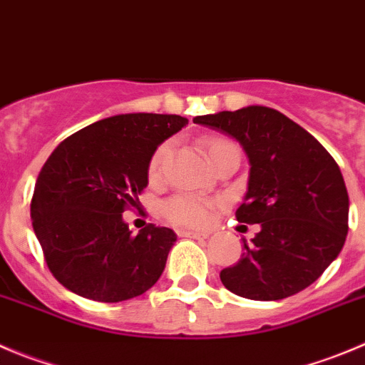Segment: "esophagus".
I'll use <instances>...</instances> for the list:
<instances>
[{
	"label": "esophagus",
	"mask_w": 365,
	"mask_h": 365,
	"mask_svg": "<svg viewBox=\"0 0 365 365\" xmlns=\"http://www.w3.org/2000/svg\"><path fill=\"white\" fill-rule=\"evenodd\" d=\"M179 237H186V238H197V240H202V238L210 237V232L206 231H190V229H180Z\"/></svg>",
	"instance_id": "esophagus-1"
}]
</instances>
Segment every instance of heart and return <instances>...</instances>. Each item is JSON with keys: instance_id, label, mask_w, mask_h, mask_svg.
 Instances as JSON below:
<instances>
[{"instance_id": "1", "label": "heart", "mask_w": 365, "mask_h": 365, "mask_svg": "<svg viewBox=\"0 0 365 365\" xmlns=\"http://www.w3.org/2000/svg\"><path fill=\"white\" fill-rule=\"evenodd\" d=\"M227 145H232L229 140H224V138H210L206 141L207 154L211 155L215 152L220 150L222 147H227ZM170 143H163L161 147H158V150L154 152L150 159V165H148V175L152 179H158L161 175V170L165 166V161L168 159ZM163 213H165L166 218H170L172 222H177V224H185V225H206L211 218V202L202 199H197L193 195H180L172 197V199L166 200L163 204Z\"/></svg>"}]
</instances>
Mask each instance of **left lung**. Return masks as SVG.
<instances>
[{
    "mask_svg": "<svg viewBox=\"0 0 365 365\" xmlns=\"http://www.w3.org/2000/svg\"><path fill=\"white\" fill-rule=\"evenodd\" d=\"M231 136L249 159L237 220L259 224L237 265L220 272L227 290L277 301L310 287L339 256L348 235L349 197L329 152L301 125L265 106L195 116Z\"/></svg>",
    "mask_w": 365,
    "mask_h": 365,
    "instance_id": "1",
    "label": "left lung"
}]
</instances>
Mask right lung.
<instances>
[{
  "label": "right lung",
  "mask_w": 365,
  "mask_h": 365,
  "mask_svg": "<svg viewBox=\"0 0 365 365\" xmlns=\"http://www.w3.org/2000/svg\"><path fill=\"white\" fill-rule=\"evenodd\" d=\"M186 125L177 114H116L51 152L37 177L30 215L48 269L66 289L120 303L161 277L177 235L154 224L133 235L123 211L140 204L159 145Z\"/></svg>",
  "instance_id": "right-lung-1"
}]
</instances>
